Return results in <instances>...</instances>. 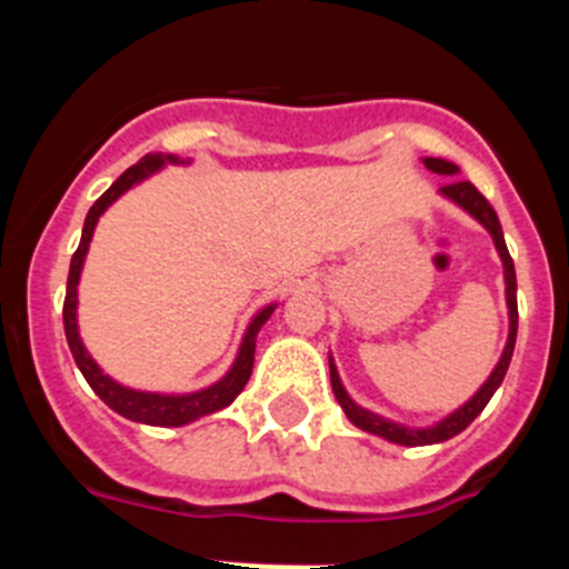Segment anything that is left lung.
I'll return each instance as SVG.
<instances>
[{
	"label": "left lung",
	"instance_id": "1",
	"mask_svg": "<svg viewBox=\"0 0 569 569\" xmlns=\"http://www.w3.org/2000/svg\"><path fill=\"white\" fill-rule=\"evenodd\" d=\"M421 162H425L427 170H433V173L450 176V182H447L439 193L445 196V199H450L453 204H459L465 213H470L472 219H476V222H479L481 228L492 236V244H496V250H499L501 268H505V296H507V313H510V333H507V345H505V350H501L499 365L492 367V373L487 376L485 385H481L479 390H476V393H472L470 399L459 407V410L447 413L445 419H439L436 425H427V427H407V425H401V421L385 419V416H379V413H373V410H367V407L356 405V401L350 399V393L345 390V385H341L339 370H336V361H333V356H330V385H333L336 401L341 405V410H345L347 419L353 421L359 430H365V433H373V436H379V439L393 441V445H405V447L439 445V441L453 439V436H459L465 427H470V421L476 419L481 410H485L487 401L492 399V393H496V390L501 387V381H505L507 367H510V359H512V347H516V330H519V305H516V268H512L510 250H507V244H505V233H501L499 216H496V210L490 208V202H487L485 196L472 188L470 182H465V179H456V176L461 173L459 164L447 162V159H439V156H425Z\"/></svg>",
	"mask_w": 569,
	"mask_h": 569
}]
</instances>
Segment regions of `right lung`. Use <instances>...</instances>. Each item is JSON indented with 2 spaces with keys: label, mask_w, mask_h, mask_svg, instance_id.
<instances>
[{
  "label": "right lung",
  "mask_w": 569,
  "mask_h": 569,
  "mask_svg": "<svg viewBox=\"0 0 569 569\" xmlns=\"http://www.w3.org/2000/svg\"><path fill=\"white\" fill-rule=\"evenodd\" d=\"M164 164H190V159H179L173 153H148L142 156L133 168L124 170L102 196H99L93 208L84 216V228H82V241H79L77 253L70 259V273H68V293H64V336H68L70 353L77 359V367L82 370V376L88 379V385L93 387V393L116 410L119 416L130 421H139V425H153V427H182L190 425V421L202 419V416L219 413L228 405H233L236 396L244 390L250 373H253V353H256V336H259L261 325L270 319V313L276 310V305H264L259 313L250 319L248 330L241 336L239 353H236L233 365H230L228 373L219 381H213L210 387H202V390H193V393H150V390H133V387L119 385L116 379H110L102 367L97 365V359L88 353L82 336H79V279H82L84 268V256H88L90 239H93V230H97V222L102 219L104 210L119 199V196L128 193L130 188L142 184L144 179H150L153 173L164 168Z\"/></svg>",
  "instance_id": "add662e5"
}]
</instances>
